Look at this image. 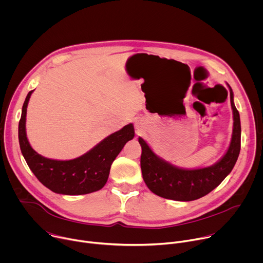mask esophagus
Returning a JSON list of instances; mask_svg holds the SVG:
<instances>
[{"label": "esophagus", "instance_id": "obj_1", "mask_svg": "<svg viewBox=\"0 0 263 263\" xmlns=\"http://www.w3.org/2000/svg\"><path fill=\"white\" fill-rule=\"evenodd\" d=\"M140 127H141V125H140V124H137V125H136V128H137L138 130L140 129Z\"/></svg>", "mask_w": 263, "mask_h": 263}]
</instances>
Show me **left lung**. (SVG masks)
<instances>
[{"mask_svg": "<svg viewBox=\"0 0 263 263\" xmlns=\"http://www.w3.org/2000/svg\"><path fill=\"white\" fill-rule=\"evenodd\" d=\"M230 88V101L233 110V132L228 151L222 158L211 166L184 170L174 166L158 157L141 138L140 167L142 178L148 190L155 195L175 201H194L200 199L217 187L233 170L240 152V118Z\"/></svg>", "mask_w": 263, "mask_h": 263, "instance_id": "obj_1", "label": "left lung"}]
</instances>
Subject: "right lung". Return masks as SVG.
Here are the masks:
<instances>
[{
  "label": "right lung",
  "instance_id": "right-lung-1",
  "mask_svg": "<svg viewBox=\"0 0 263 263\" xmlns=\"http://www.w3.org/2000/svg\"><path fill=\"white\" fill-rule=\"evenodd\" d=\"M31 90L24 102L18 123V141L22 154L35 177L46 187L61 195H86L103 189L112 162L124 145L134 137V127L129 124L112 133L89 152L71 160L45 158L31 147L26 134V115Z\"/></svg>",
  "mask_w": 263,
  "mask_h": 263
}]
</instances>
